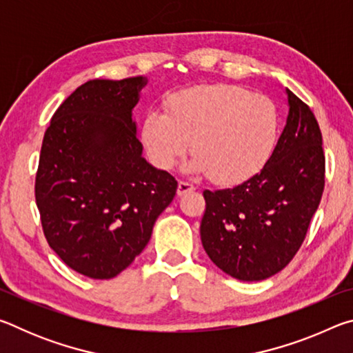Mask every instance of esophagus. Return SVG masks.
<instances>
[{
	"mask_svg": "<svg viewBox=\"0 0 353 353\" xmlns=\"http://www.w3.org/2000/svg\"><path fill=\"white\" fill-rule=\"evenodd\" d=\"M194 190V187L188 182H179L177 185V196H183L187 193H191Z\"/></svg>",
	"mask_w": 353,
	"mask_h": 353,
	"instance_id": "1",
	"label": "esophagus"
}]
</instances>
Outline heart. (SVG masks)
Here are the masks:
<instances>
[{
	"label": "heart",
	"instance_id": "b5f03b06",
	"mask_svg": "<svg viewBox=\"0 0 353 353\" xmlns=\"http://www.w3.org/2000/svg\"><path fill=\"white\" fill-rule=\"evenodd\" d=\"M165 109L149 112L140 129L148 157L160 170H171L191 145L196 154L187 171L234 185L259 172L276 145V105L243 87L185 88L166 98Z\"/></svg>",
	"mask_w": 353,
	"mask_h": 353
}]
</instances>
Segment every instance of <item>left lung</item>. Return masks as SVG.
Returning <instances> with one entry per match:
<instances>
[{
  "mask_svg": "<svg viewBox=\"0 0 353 353\" xmlns=\"http://www.w3.org/2000/svg\"><path fill=\"white\" fill-rule=\"evenodd\" d=\"M288 117L259 174L204 191L201 240L227 276L259 282L288 265L305 240L324 191L322 135L310 107L286 88Z\"/></svg>",
  "mask_w": 353,
  "mask_h": 353,
  "instance_id": "obj_1",
  "label": "left lung"
}]
</instances>
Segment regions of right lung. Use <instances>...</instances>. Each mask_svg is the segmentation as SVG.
Instances as JSON below:
<instances>
[{
  "instance_id": "add662e5",
  "label": "right lung",
  "mask_w": 353,
  "mask_h": 353,
  "mask_svg": "<svg viewBox=\"0 0 353 353\" xmlns=\"http://www.w3.org/2000/svg\"><path fill=\"white\" fill-rule=\"evenodd\" d=\"M148 77L93 79L63 101L41 143L35 202L50 248L71 270L112 279L135 260L177 181L143 157L132 118Z\"/></svg>"
}]
</instances>
